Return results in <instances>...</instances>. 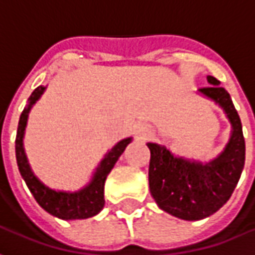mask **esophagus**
I'll return each mask as SVG.
<instances>
[{"label":"esophagus","mask_w":255,"mask_h":255,"mask_svg":"<svg viewBox=\"0 0 255 255\" xmlns=\"http://www.w3.org/2000/svg\"><path fill=\"white\" fill-rule=\"evenodd\" d=\"M136 132L139 133V136H140V138H147V136H150V135H151L149 128L144 127V126H139L138 129H136Z\"/></svg>","instance_id":"obj_1"}]
</instances>
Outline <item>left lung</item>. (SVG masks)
I'll return each mask as SVG.
<instances>
[{"label":"left lung","instance_id":"1","mask_svg":"<svg viewBox=\"0 0 255 255\" xmlns=\"http://www.w3.org/2000/svg\"><path fill=\"white\" fill-rule=\"evenodd\" d=\"M199 91L214 100L227 113L232 135L224 151L209 164L177 158L157 143L150 149L149 186L157 205L182 220H202L216 213L232 195L246 158L242 123L228 91L213 76Z\"/></svg>","mask_w":255,"mask_h":255}]
</instances>
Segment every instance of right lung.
<instances>
[{
    "label": "right lung",
    "mask_w": 255,
    "mask_h": 255,
    "mask_svg": "<svg viewBox=\"0 0 255 255\" xmlns=\"http://www.w3.org/2000/svg\"><path fill=\"white\" fill-rule=\"evenodd\" d=\"M45 91V87H36L32 94L28 98V105L25 106L24 111L21 112L19 120V127L16 133V160L21 177L24 179L27 187L30 188L31 194L34 195L35 201L39 203L42 209H45L47 213L56 216L63 220H82L93 217L98 214L105 205L104 199V184H105L106 176L109 175L112 168L115 166L119 157L123 154L127 144L131 142V138L123 139L119 143L115 144L109 153L105 155V158L101 161L100 166L97 168L94 177L89 186L78 192H61L54 191L43 186L35 175L31 171L30 165L27 162V157L23 149V136H24L25 124L31 106L39 100L42 93Z\"/></svg>",
    "instance_id": "1"
}]
</instances>
